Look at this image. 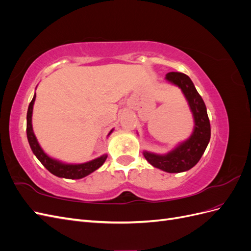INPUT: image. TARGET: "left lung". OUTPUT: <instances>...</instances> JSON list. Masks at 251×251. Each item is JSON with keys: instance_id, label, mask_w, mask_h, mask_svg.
Masks as SVG:
<instances>
[{"instance_id": "1", "label": "left lung", "mask_w": 251, "mask_h": 251, "mask_svg": "<svg viewBox=\"0 0 251 251\" xmlns=\"http://www.w3.org/2000/svg\"><path fill=\"white\" fill-rule=\"evenodd\" d=\"M165 78L178 86L183 92L193 112L194 132L187 140L180 143L166 155L143 151V156L157 169L168 173H181L191 170L200 160L210 139V124L206 105L196 90L192 79L186 74L180 72H170L166 74Z\"/></svg>"}]
</instances>
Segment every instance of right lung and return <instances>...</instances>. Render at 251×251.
Listing matches in <instances>:
<instances>
[{
    "label": "right lung",
    "instance_id": "obj_1",
    "mask_svg": "<svg viewBox=\"0 0 251 251\" xmlns=\"http://www.w3.org/2000/svg\"><path fill=\"white\" fill-rule=\"evenodd\" d=\"M35 94L32 98L31 102L29 103L28 112H27V138L28 142L30 144V148H31L33 154L39 159L41 163L46 168L51 174L55 175L57 177L60 178H66V179H80L88 176L89 174L93 173L97 169H100V166L104 163L105 159H107L108 155H102L98 157L94 160H91L86 163H80V164H66L62 163L55 159L50 158L48 155L44 153V151L40 147L39 142L36 140L35 135L32 130V110H33V104L35 101ZM112 133V131L109 133V135Z\"/></svg>",
    "mask_w": 251,
    "mask_h": 251
}]
</instances>
